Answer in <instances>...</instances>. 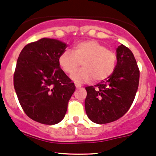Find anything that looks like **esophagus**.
<instances>
[{"label":"esophagus","mask_w":156,"mask_h":156,"mask_svg":"<svg viewBox=\"0 0 156 156\" xmlns=\"http://www.w3.org/2000/svg\"><path fill=\"white\" fill-rule=\"evenodd\" d=\"M75 87L77 88V89H78V88H81V85L79 84V83H75Z\"/></svg>","instance_id":"esophagus-1"}]
</instances>
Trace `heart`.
I'll return each mask as SVG.
<instances>
[{
  "instance_id": "heart-1",
  "label": "heart",
  "mask_w": 156,
  "mask_h": 156,
  "mask_svg": "<svg viewBox=\"0 0 156 156\" xmlns=\"http://www.w3.org/2000/svg\"><path fill=\"white\" fill-rule=\"evenodd\" d=\"M81 63L83 68L73 73ZM117 63V54L93 39L78 42L73 51H63L58 58L60 69L68 75L73 73L71 78L78 83L105 81L114 73Z\"/></svg>"
}]
</instances>
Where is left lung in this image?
Masks as SVG:
<instances>
[{
	"label": "left lung",
	"instance_id": "obj_1",
	"mask_svg": "<svg viewBox=\"0 0 156 156\" xmlns=\"http://www.w3.org/2000/svg\"><path fill=\"white\" fill-rule=\"evenodd\" d=\"M117 56V66L109 78L85 87V111L96 123H109L122 117L133 103L138 88L140 71L133 53L121 44Z\"/></svg>",
	"mask_w": 156,
	"mask_h": 156
}]
</instances>
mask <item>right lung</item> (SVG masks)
<instances>
[{
  "instance_id": "1",
  "label": "right lung",
  "mask_w": 156,
  "mask_h": 156,
  "mask_svg": "<svg viewBox=\"0 0 156 156\" xmlns=\"http://www.w3.org/2000/svg\"><path fill=\"white\" fill-rule=\"evenodd\" d=\"M67 45L42 38L21 51L13 83L19 103L27 117L45 125L60 122L66 113L75 86L58 64Z\"/></svg>"
}]
</instances>
